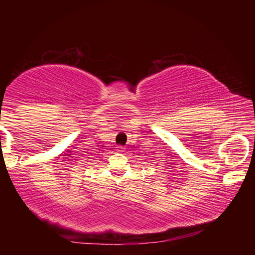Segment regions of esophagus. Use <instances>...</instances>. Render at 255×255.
<instances>
[{
	"mask_svg": "<svg viewBox=\"0 0 255 255\" xmlns=\"http://www.w3.org/2000/svg\"><path fill=\"white\" fill-rule=\"evenodd\" d=\"M117 150H118V152H124V150H125V147H124V146H118V147H117Z\"/></svg>",
	"mask_w": 255,
	"mask_h": 255,
	"instance_id": "esophagus-1",
	"label": "esophagus"
}]
</instances>
